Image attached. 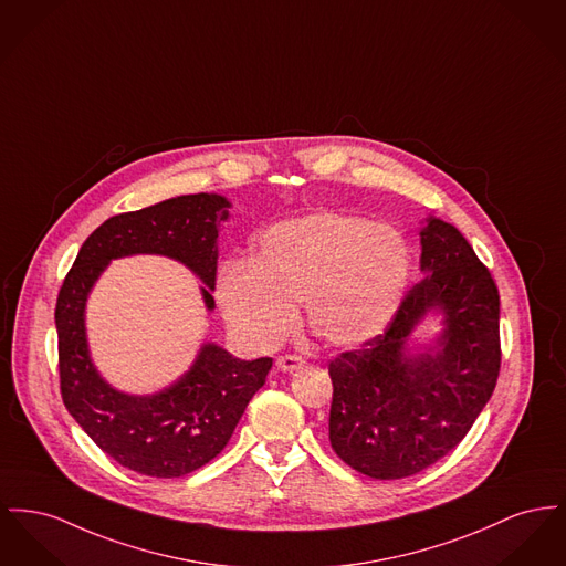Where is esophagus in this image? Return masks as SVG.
Wrapping results in <instances>:
<instances>
[{
	"label": "esophagus",
	"instance_id": "esophagus-1",
	"mask_svg": "<svg viewBox=\"0 0 566 566\" xmlns=\"http://www.w3.org/2000/svg\"><path fill=\"white\" fill-rule=\"evenodd\" d=\"M305 361L297 357V355H280L277 359H275V366L277 369H282V371H293V369H300Z\"/></svg>",
	"mask_w": 566,
	"mask_h": 566
}]
</instances>
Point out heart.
<instances>
[{
  "label": "heart",
  "mask_w": 566,
  "mask_h": 566,
  "mask_svg": "<svg viewBox=\"0 0 566 566\" xmlns=\"http://www.w3.org/2000/svg\"><path fill=\"white\" fill-rule=\"evenodd\" d=\"M412 271L398 229L346 211H316L269 227L252 263L218 271L216 300L234 335L273 348L303 307L307 332L323 344L359 346L382 332L403 300Z\"/></svg>",
  "instance_id": "obj_1"
}]
</instances>
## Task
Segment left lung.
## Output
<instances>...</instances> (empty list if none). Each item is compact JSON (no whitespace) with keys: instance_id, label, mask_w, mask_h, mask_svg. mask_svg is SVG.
<instances>
[{"instance_id":"obj_1","label":"left lung","mask_w":566,"mask_h":566,"mask_svg":"<svg viewBox=\"0 0 566 566\" xmlns=\"http://www.w3.org/2000/svg\"><path fill=\"white\" fill-rule=\"evenodd\" d=\"M419 280L385 333L329 364V440L357 472L391 481L451 453L492 398L500 371L499 286L453 224L428 218ZM443 314L441 348L405 355L430 312Z\"/></svg>"}]
</instances>
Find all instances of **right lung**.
Masks as SVG:
<instances>
[{
  "mask_svg": "<svg viewBox=\"0 0 566 566\" xmlns=\"http://www.w3.org/2000/svg\"><path fill=\"white\" fill-rule=\"evenodd\" d=\"M229 207L224 197L200 192L108 218L81 245L57 295L60 387L67 412L108 458L145 476H184L211 462L265 385L273 361H241L205 344L175 385L147 398L128 396L104 382L90 359L85 301L113 259L163 254L199 275L207 286L205 305L213 310L216 239Z\"/></svg>",
  "mask_w": 566,
  "mask_h": 566,
  "instance_id": "right-lung-1",
  "label": "right lung"
}]
</instances>
